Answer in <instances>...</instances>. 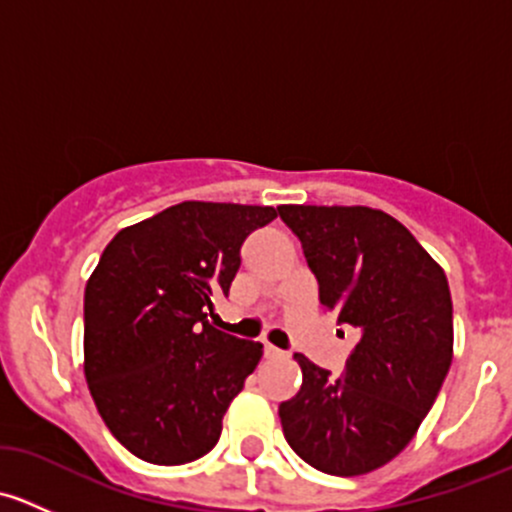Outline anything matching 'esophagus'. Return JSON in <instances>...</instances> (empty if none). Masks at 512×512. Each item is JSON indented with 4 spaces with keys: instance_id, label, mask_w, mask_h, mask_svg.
<instances>
[{
    "instance_id": "esophagus-1",
    "label": "esophagus",
    "mask_w": 512,
    "mask_h": 512,
    "mask_svg": "<svg viewBox=\"0 0 512 512\" xmlns=\"http://www.w3.org/2000/svg\"><path fill=\"white\" fill-rule=\"evenodd\" d=\"M265 356H267V359H282V356H287V352L272 347V344H265Z\"/></svg>"
}]
</instances>
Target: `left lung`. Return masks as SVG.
<instances>
[{
  "instance_id": "left-lung-1",
  "label": "left lung",
  "mask_w": 512,
  "mask_h": 512,
  "mask_svg": "<svg viewBox=\"0 0 512 512\" xmlns=\"http://www.w3.org/2000/svg\"><path fill=\"white\" fill-rule=\"evenodd\" d=\"M319 282V302L359 334L342 376L294 354L302 389L280 404L287 443L329 476H361L399 456L431 411L453 356L448 280L381 210L280 205Z\"/></svg>"
}]
</instances>
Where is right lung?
Wrapping results in <instances>:
<instances>
[{
    "mask_svg": "<svg viewBox=\"0 0 512 512\" xmlns=\"http://www.w3.org/2000/svg\"><path fill=\"white\" fill-rule=\"evenodd\" d=\"M275 208L173 205L118 232L84 294V371L108 431L141 461L180 466L213 451L262 344L208 322L240 247Z\"/></svg>",
    "mask_w": 512,
    "mask_h": 512,
    "instance_id": "obj_1",
    "label": "right lung"
}]
</instances>
